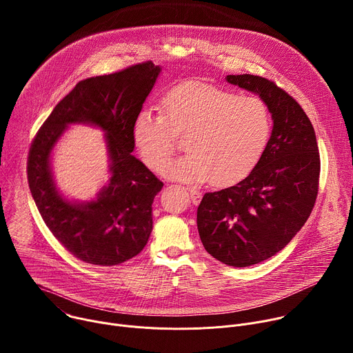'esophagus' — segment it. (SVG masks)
<instances>
[{
  "mask_svg": "<svg viewBox=\"0 0 353 353\" xmlns=\"http://www.w3.org/2000/svg\"><path fill=\"white\" fill-rule=\"evenodd\" d=\"M188 192H190V196H191L192 203H194L195 205L199 204L201 198H203V192H201V191L196 190V188H194V187H188Z\"/></svg>",
  "mask_w": 353,
  "mask_h": 353,
  "instance_id": "obj_1",
  "label": "esophagus"
}]
</instances>
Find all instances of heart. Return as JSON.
<instances>
[{
  "label": "heart",
  "instance_id": "heart-1",
  "mask_svg": "<svg viewBox=\"0 0 353 353\" xmlns=\"http://www.w3.org/2000/svg\"><path fill=\"white\" fill-rule=\"evenodd\" d=\"M271 131V113L263 99L191 81L165 96L162 114L142 108L131 135L143 163L161 170L175 147V137L185 134L188 154L163 168V176L184 183L212 180L225 187L254 169Z\"/></svg>",
  "mask_w": 353,
  "mask_h": 353
}]
</instances>
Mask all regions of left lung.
Segmentation results:
<instances>
[{
	"label": "left lung",
	"instance_id": "obj_1",
	"mask_svg": "<svg viewBox=\"0 0 353 353\" xmlns=\"http://www.w3.org/2000/svg\"><path fill=\"white\" fill-rule=\"evenodd\" d=\"M232 85L267 103L274 125L251 173L229 188L207 192L196 211L208 253L230 267L268 260L310 216L319 192L320 154L312 121L296 100L257 75H228Z\"/></svg>",
	"mask_w": 353,
	"mask_h": 353
}]
</instances>
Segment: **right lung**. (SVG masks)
Listing matches in <instances>:
<instances>
[{"instance_id":"add662e5","label":"right lung","mask_w":353,"mask_h":353,"mask_svg":"<svg viewBox=\"0 0 353 353\" xmlns=\"http://www.w3.org/2000/svg\"><path fill=\"white\" fill-rule=\"evenodd\" d=\"M161 71L146 61L78 82L32 142L28 181L36 207L54 237L88 264L119 265L139 254L152 232L154 198L163 183L131 154V130ZM72 123L105 132L111 179L89 201L64 197L52 176L51 154Z\"/></svg>"}]
</instances>
